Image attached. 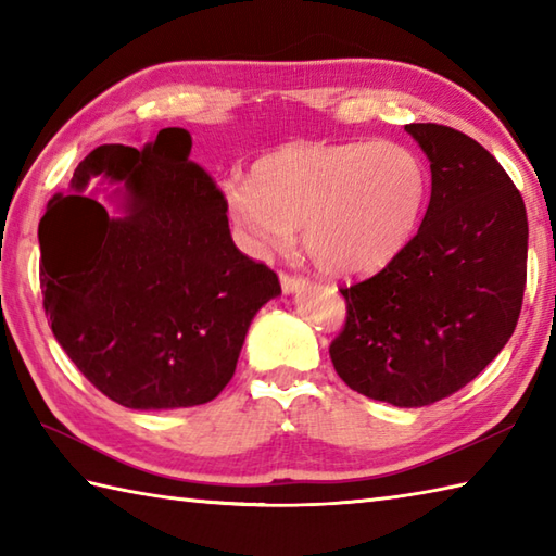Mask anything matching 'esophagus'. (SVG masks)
I'll return each mask as SVG.
<instances>
[{
  "label": "esophagus",
  "instance_id": "34e87169",
  "mask_svg": "<svg viewBox=\"0 0 556 556\" xmlns=\"http://www.w3.org/2000/svg\"><path fill=\"white\" fill-rule=\"evenodd\" d=\"M281 289H285L287 293L291 291H301L305 285H308V279L301 277V275H289V271H281Z\"/></svg>",
  "mask_w": 556,
  "mask_h": 556
}]
</instances>
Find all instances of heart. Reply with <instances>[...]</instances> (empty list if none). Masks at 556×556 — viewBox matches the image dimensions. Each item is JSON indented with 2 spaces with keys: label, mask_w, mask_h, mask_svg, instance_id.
<instances>
[{
  "label": "heart",
  "mask_w": 556,
  "mask_h": 556,
  "mask_svg": "<svg viewBox=\"0 0 556 556\" xmlns=\"http://www.w3.org/2000/svg\"><path fill=\"white\" fill-rule=\"evenodd\" d=\"M430 169L392 140L287 143L224 184V207L248 251H281L303 229L305 253L334 277L387 265L416 231Z\"/></svg>",
  "instance_id": "1"
}]
</instances>
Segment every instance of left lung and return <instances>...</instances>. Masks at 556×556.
I'll use <instances>...</instances> for the list:
<instances>
[{"label": "left lung", "mask_w": 556, "mask_h": 556, "mask_svg": "<svg viewBox=\"0 0 556 556\" xmlns=\"http://www.w3.org/2000/svg\"><path fill=\"white\" fill-rule=\"evenodd\" d=\"M430 160L416 236L377 271L341 287L346 323L329 344L353 392L401 408L452 396L488 368L523 305L528 217L502 164L442 124H406Z\"/></svg>", "instance_id": "left-lung-1"}]
</instances>
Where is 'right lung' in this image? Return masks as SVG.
<instances>
[{
    "mask_svg": "<svg viewBox=\"0 0 556 556\" xmlns=\"http://www.w3.org/2000/svg\"><path fill=\"white\" fill-rule=\"evenodd\" d=\"M188 152L184 128H162L143 150L100 146L40 219L52 332L83 377L126 408L215 399L253 315L281 293L275 271L233 245L224 193ZM98 173L125 184L126 218L81 193Z\"/></svg>",
    "mask_w": 556,
    "mask_h": 556,
    "instance_id": "right-lung-1",
    "label": "right lung"
}]
</instances>
